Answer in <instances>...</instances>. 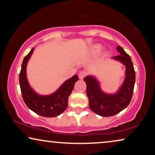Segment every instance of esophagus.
<instances>
[{
  "instance_id": "1",
  "label": "esophagus",
  "mask_w": 155,
  "mask_h": 155,
  "mask_svg": "<svg viewBox=\"0 0 155 155\" xmlns=\"http://www.w3.org/2000/svg\"><path fill=\"white\" fill-rule=\"evenodd\" d=\"M86 75H87V73L85 71H81L80 72H79V73H78V77H79L80 79H83V78L86 76Z\"/></svg>"
}]
</instances>
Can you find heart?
Listing matches in <instances>:
<instances>
[{
	"label": "heart",
	"instance_id": "b5f03b06",
	"mask_svg": "<svg viewBox=\"0 0 155 155\" xmlns=\"http://www.w3.org/2000/svg\"><path fill=\"white\" fill-rule=\"evenodd\" d=\"M101 51V46H95L93 48V52L94 53H98Z\"/></svg>",
	"mask_w": 155,
	"mask_h": 155
}]
</instances>
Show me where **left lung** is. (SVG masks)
<instances>
[{"mask_svg":"<svg viewBox=\"0 0 155 155\" xmlns=\"http://www.w3.org/2000/svg\"><path fill=\"white\" fill-rule=\"evenodd\" d=\"M117 51L120 55L114 56L126 67L124 82L115 94H107L101 90L97 80L92 76H87L84 81L87 84V95L89 107L93 112L99 116H112L116 115L128 107L133 97L135 82V72L130 56L121 46H118Z\"/></svg>","mask_w":155,"mask_h":155,"instance_id":"obj_1","label":"left lung"}]
</instances>
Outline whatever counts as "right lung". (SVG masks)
Instances as JSON below:
<instances>
[{
	"label": "right lung",
	"mask_w": 155,
	"mask_h": 155,
	"mask_svg": "<svg viewBox=\"0 0 155 155\" xmlns=\"http://www.w3.org/2000/svg\"><path fill=\"white\" fill-rule=\"evenodd\" d=\"M33 51L34 48L24 58L20 73V85L23 100L29 109L38 115L44 117H55L66 109L68 97L73 90L75 83L78 80V77L74 75L70 78L54 94L48 96L37 94L29 86L26 75L27 64Z\"/></svg>",
	"instance_id": "right-lung-1"
}]
</instances>
